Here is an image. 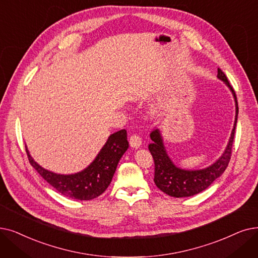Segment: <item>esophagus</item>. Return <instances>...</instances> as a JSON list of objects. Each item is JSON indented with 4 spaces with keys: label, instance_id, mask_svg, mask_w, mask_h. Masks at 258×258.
<instances>
[{
    "label": "esophagus",
    "instance_id": "34e87169",
    "mask_svg": "<svg viewBox=\"0 0 258 258\" xmlns=\"http://www.w3.org/2000/svg\"><path fill=\"white\" fill-rule=\"evenodd\" d=\"M142 143V140H141V137L139 135H137V134H133V135L130 137V144L132 148H139L140 145Z\"/></svg>",
    "mask_w": 258,
    "mask_h": 258
}]
</instances>
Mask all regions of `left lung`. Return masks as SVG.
<instances>
[{"instance_id": "left-lung-1", "label": "left lung", "mask_w": 258, "mask_h": 258, "mask_svg": "<svg viewBox=\"0 0 258 258\" xmlns=\"http://www.w3.org/2000/svg\"><path fill=\"white\" fill-rule=\"evenodd\" d=\"M217 77L220 80L227 83L234 95L235 102H236V118H235V124L228 147L225 153L222 154V156L214 164H212L205 170L199 171H185L178 169V167L173 164V162L169 158V156L165 153L159 130H154L151 133L150 136L153 142L149 145V150L155 162L154 181L157 187L167 195L173 197H188L205 191L207 187H209L213 183L215 179H217L225 172L230 162L235 127H236L237 122L238 103L235 91L232 85L229 83L227 76L220 69H218Z\"/></svg>"}]
</instances>
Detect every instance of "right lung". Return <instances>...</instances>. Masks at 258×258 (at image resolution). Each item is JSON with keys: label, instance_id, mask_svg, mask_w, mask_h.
Segmentation results:
<instances>
[{"label": "right lung", "instance_id": "1", "mask_svg": "<svg viewBox=\"0 0 258 258\" xmlns=\"http://www.w3.org/2000/svg\"><path fill=\"white\" fill-rule=\"evenodd\" d=\"M127 148L125 130L111 134L92 164L74 175H58L46 171L31 158L27 149L26 153L30 164L59 193L73 199L91 200L101 195L107 188L117 164Z\"/></svg>", "mask_w": 258, "mask_h": 258}]
</instances>
